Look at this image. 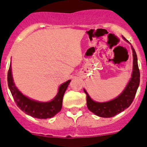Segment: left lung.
I'll list each match as a JSON object with an SVG mask.
<instances>
[{"label":"left lung","mask_w":147,"mask_h":147,"mask_svg":"<svg viewBox=\"0 0 147 147\" xmlns=\"http://www.w3.org/2000/svg\"><path fill=\"white\" fill-rule=\"evenodd\" d=\"M126 40L125 38L123 37ZM133 51V72L129 82L125 88L117 97L106 102H98L90 98L86 89H83L86 94L88 109L98 117H112L123 112L128 108L134 99L140 83V72L138 66V59L135 50L131 46Z\"/></svg>","instance_id":"left-lung-1"}]
</instances>
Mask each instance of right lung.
Listing matches in <instances>:
<instances>
[{
    "label": "right lung",
    "mask_w": 147,
    "mask_h": 147,
    "mask_svg": "<svg viewBox=\"0 0 147 147\" xmlns=\"http://www.w3.org/2000/svg\"><path fill=\"white\" fill-rule=\"evenodd\" d=\"M70 81L71 80H67L59 86L57 96L51 101L42 102L28 98L16 87L12 77L11 64L8 72V86L16 105L27 115L38 119L51 118L60 112L64 94Z\"/></svg>",
    "instance_id": "1"
}]
</instances>
